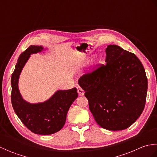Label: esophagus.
I'll return each instance as SVG.
<instances>
[{
  "instance_id": "esophagus-1",
  "label": "esophagus",
  "mask_w": 157,
  "mask_h": 157,
  "mask_svg": "<svg viewBox=\"0 0 157 157\" xmlns=\"http://www.w3.org/2000/svg\"><path fill=\"white\" fill-rule=\"evenodd\" d=\"M77 89H78V92L79 96L84 95V91L83 90V89L80 87V86H78V87H77Z\"/></svg>"
}]
</instances>
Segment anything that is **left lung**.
<instances>
[{"mask_svg": "<svg viewBox=\"0 0 157 157\" xmlns=\"http://www.w3.org/2000/svg\"><path fill=\"white\" fill-rule=\"evenodd\" d=\"M106 65L78 81L96 123L112 131L132 125L144 109L148 79L134 54L117 45L106 48Z\"/></svg>", "mask_w": 157, "mask_h": 157, "instance_id": "1", "label": "left lung"}]
</instances>
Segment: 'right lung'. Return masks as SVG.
<instances>
[{
  "mask_svg": "<svg viewBox=\"0 0 157 157\" xmlns=\"http://www.w3.org/2000/svg\"><path fill=\"white\" fill-rule=\"evenodd\" d=\"M44 50L42 46H30L20 55L11 76V102L16 115L31 132L49 135L59 132L64 126L68 110L78 98V93L76 88L59 90L46 101L34 104L23 98L18 86L19 75L30 55Z\"/></svg>",
  "mask_w": 157,
  "mask_h": 157,
  "instance_id": "1",
  "label": "right lung"
}]
</instances>
